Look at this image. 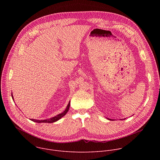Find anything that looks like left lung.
Wrapping results in <instances>:
<instances>
[{"mask_svg": "<svg viewBox=\"0 0 160 160\" xmlns=\"http://www.w3.org/2000/svg\"><path fill=\"white\" fill-rule=\"evenodd\" d=\"M108 120H111V119H109V118H108ZM125 119H126V118H124L123 120H125Z\"/></svg>", "mask_w": 160, "mask_h": 160, "instance_id": "left-lung-1", "label": "left lung"}]
</instances>
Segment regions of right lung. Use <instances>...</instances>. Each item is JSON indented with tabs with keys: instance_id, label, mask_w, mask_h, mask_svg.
<instances>
[{
	"instance_id": "add662e5",
	"label": "right lung",
	"mask_w": 160,
	"mask_h": 160,
	"mask_svg": "<svg viewBox=\"0 0 160 160\" xmlns=\"http://www.w3.org/2000/svg\"><path fill=\"white\" fill-rule=\"evenodd\" d=\"M11 96H12V99H14V98H13V96H12V94H11ZM70 102H69V103H68L66 109L61 113L59 114V115H58L56 117H54L51 118H49V119H46V120H35V119H30V120L34 122H37V123H54L58 120H59V119H61L62 117H64L66 112L68 111V110H69V108H70Z\"/></svg>"
}]
</instances>
